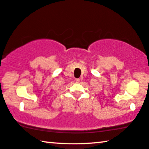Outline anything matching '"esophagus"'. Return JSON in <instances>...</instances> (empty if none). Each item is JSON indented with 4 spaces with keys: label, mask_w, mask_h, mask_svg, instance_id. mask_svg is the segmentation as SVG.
Segmentation results:
<instances>
[{
    "label": "esophagus",
    "mask_w": 149,
    "mask_h": 149,
    "mask_svg": "<svg viewBox=\"0 0 149 149\" xmlns=\"http://www.w3.org/2000/svg\"><path fill=\"white\" fill-rule=\"evenodd\" d=\"M79 81H80V79H78V78H77V79H75V82H76V83H79Z\"/></svg>",
    "instance_id": "esophagus-1"
}]
</instances>
